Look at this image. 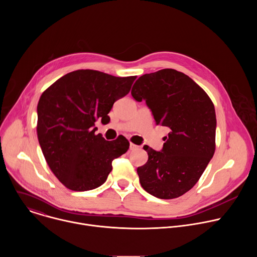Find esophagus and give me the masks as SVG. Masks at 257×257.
Returning a JSON list of instances; mask_svg holds the SVG:
<instances>
[{"label":"esophagus","mask_w":257,"mask_h":257,"mask_svg":"<svg viewBox=\"0 0 257 257\" xmlns=\"http://www.w3.org/2000/svg\"><path fill=\"white\" fill-rule=\"evenodd\" d=\"M129 149H130V151H135V150H137V149H138V145H136V144H134V143L130 142Z\"/></svg>","instance_id":"esophagus-1"}]
</instances>
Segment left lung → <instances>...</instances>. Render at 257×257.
Instances as JSON below:
<instances>
[{
    "label": "left lung",
    "instance_id": "1",
    "mask_svg": "<svg viewBox=\"0 0 257 257\" xmlns=\"http://www.w3.org/2000/svg\"><path fill=\"white\" fill-rule=\"evenodd\" d=\"M131 94L145 100L157 125L167 127L161 152L144 146L149 160L137 168L142 188L161 199L177 198L195 184L215 150L214 106L184 73L163 69L140 76Z\"/></svg>",
    "mask_w": 257,
    "mask_h": 257
}]
</instances>
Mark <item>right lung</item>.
Returning <instances> with one entry per match:
<instances>
[{
	"label": "right lung",
	"mask_w": 257,
	"mask_h": 257,
	"mask_svg": "<svg viewBox=\"0 0 257 257\" xmlns=\"http://www.w3.org/2000/svg\"><path fill=\"white\" fill-rule=\"evenodd\" d=\"M136 76L115 77L95 70L68 73L42 94L38 104V138L45 159L63 185L73 191L92 190L105 182L112 162L129 142L95 135L97 119L129 93Z\"/></svg>",
	"instance_id": "1"
}]
</instances>
